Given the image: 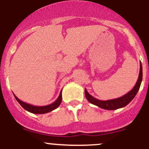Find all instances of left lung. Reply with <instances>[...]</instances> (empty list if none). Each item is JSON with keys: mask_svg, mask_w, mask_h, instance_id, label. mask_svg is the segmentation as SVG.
<instances>
[{"mask_svg": "<svg viewBox=\"0 0 149 149\" xmlns=\"http://www.w3.org/2000/svg\"><path fill=\"white\" fill-rule=\"evenodd\" d=\"M143 79V69H142V65L141 63L140 64V72L139 76H138V81H137L136 84L132 88V90L130 91L128 93L125 95L124 96L116 98V99L112 100H100L97 98L92 97L89 92H87L86 89H85V97L87 99V100L89 102H91L93 105H97V106L100 107L101 108H103L105 110H116L119 109V108H123V107L126 106L127 105L130 103L131 101L132 100L134 97H135L136 94L138 93V90L141 86V82H142Z\"/></svg>", "mask_w": 149, "mask_h": 149, "instance_id": "obj_1", "label": "left lung"}]
</instances>
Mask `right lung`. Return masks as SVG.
Listing matches in <instances>:
<instances>
[{
  "mask_svg": "<svg viewBox=\"0 0 149 149\" xmlns=\"http://www.w3.org/2000/svg\"><path fill=\"white\" fill-rule=\"evenodd\" d=\"M14 97L17 100V102L21 105V106L24 109H25L26 111H29L30 113H36V114H44V113L51 112L53 110L58 108L59 105H60V103H61L62 102V90L61 92H60V95H59V97H57V99L54 102H52V103L49 104V105H44V106H36V105H31V104L26 103V102L20 100L16 95H14Z\"/></svg>",
  "mask_w": 149,
  "mask_h": 149,
  "instance_id": "add662e5",
  "label": "right lung"
}]
</instances>
